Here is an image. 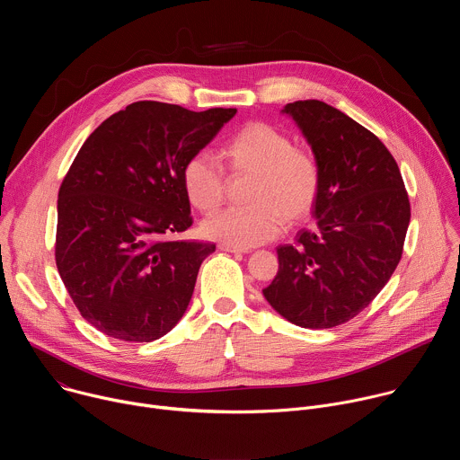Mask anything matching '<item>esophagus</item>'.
<instances>
[{
    "mask_svg": "<svg viewBox=\"0 0 460 460\" xmlns=\"http://www.w3.org/2000/svg\"><path fill=\"white\" fill-rule=\"evenodd\" d=\"M222 251H227V252H243V254H247L251 249H247V247H234V245H227V243H220L218 245Z\"/></svg>",
    "mask_w": 460,
    "mask_h": 460,
    "instance_id": "esophagus-1",
    "label": "esophagus"
}]
</instances>
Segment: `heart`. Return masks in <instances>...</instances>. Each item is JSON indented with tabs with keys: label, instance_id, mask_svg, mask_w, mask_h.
Listing matches in <instances>:
<instances>
[{
	"label": "heart",
	"instance_id": "1",
	"mask_svg": "<svg viewBox=\"0 0 460 460\" xmlns=\"http://www.w3.org/2000/svg\"><path fill=\"white\" fill-rule=\"evenodd\" d=\"M220 155L233 174L252 176L247 187L251 206L209 217L202 224L206 238L249 249L277 238L286 218L298 222L313 211L320 192L318 165L280 128L252 121L227 140ZM181 187L194 209L211 213L224 200L226 178L208 153H196L181 169Z\"/></svg>",
	"mask_w": 460,
	"mask_h": 460
}]
</instances>
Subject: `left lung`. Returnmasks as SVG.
<instances>
[{
    "label": "left lung",
    "mask_w": 460,
    "mask_h": 460,
    "mask_svg": "<svg viewBox=\"0 0 460 460\" xmlns=\"http://www.w3.org/2000/svg\"><path fill=\"white\" fill-rule=\"evenodd\" d=\"M320 171L314 227L277 247L279 273L261 291L286 320L327 330L357 316L397 270L411 211L385 146L318 100L288 103Z\"/></svg>",
    "instance_id": "8db88e82"
}]
</instances>
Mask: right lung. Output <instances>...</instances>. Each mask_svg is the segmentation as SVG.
<instances>
[{
    "label": "right lung",
    "instance_id": "right-lung-1",
    "mask_svg": "<svg viewBox=\"0 0 460 460\" xmlns=\"http://www.w3.org/2000/svg\"><path fill=\"white\" fill-rule=\"evenodd\" d=\"M234 114L137 102L82 146L58 192L56 266L98 332L153 342L187 311L217 245L171 238L192 224L181 169Z\"/></svg>",
    "mask_w": 460,
    "mask_h": 460
}]
</instances>
